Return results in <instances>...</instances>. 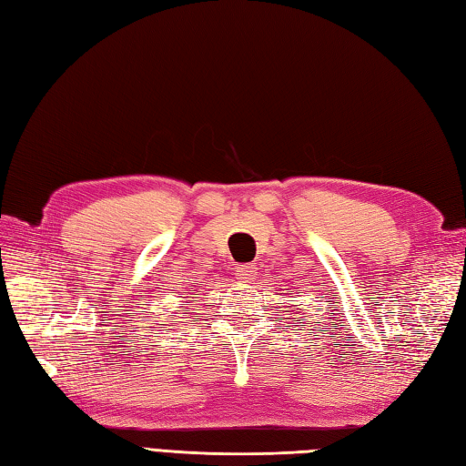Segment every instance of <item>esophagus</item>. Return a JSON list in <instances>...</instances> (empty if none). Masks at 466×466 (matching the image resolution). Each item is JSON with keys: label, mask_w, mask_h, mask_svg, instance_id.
<instances>
[{"label": "esophagus", "mask_w": 466, "mask_h": 466, "mask_svg": "<svg viewBox=\"0 0 466 466\" xmlns=\"http://www.w3.org/2000/svg\"><path fill=\"white\" fill-rule=\"evenodd\" d=\"M254 274H256V268H254V266H250V264H238L234 268L236 280H240V282H248Z\"/></svg>", "instance_id": "obj_1"}]
</instances>
